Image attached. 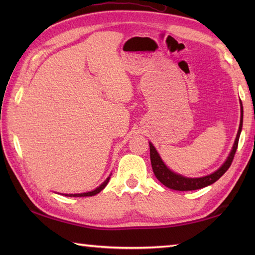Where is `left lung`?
Returning <instances> with one entry per match:
<instances>
[{
	"label": "left lung",
	"mask_w": 255,
	"mask_h": 255,
	"mask_svg": "<svg viewBox=\"0 0 255 255\" xmlns=\"http://www.w3.org/2000/svg\"><path fill=\"white\" fill-rule=\"evenodd\" d=\"M242 122H243V108L241 104V119H240L239 130H238L236 141H235L234 147H232V150L228 156V159H227L225 163L220 166V169L214 172L213 174L204 176V177L189 178V177H184L182 175H178L176 173L172 172L171 170L167 169L166 165L163 163V161L161 160L160 155L158 154V152H156V150L153 147V144L149 143L151 165H152V170L155 177L158 178L163 185H165L166 187H169L171 189H175V191H194V189L203 188L210 185V184L215 183L225 174L227 170L229 169L232 163V160L235 158L236 151L238 148V142H239V137L242 129Z\"/></svg>",
	"instance_id": "obj_1"
}]
</instances>
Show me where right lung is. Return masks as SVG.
I'll return each instance as SVG.
<instances>
[{"label":"right lung","instance_id":"obj_1","mask_svg":"<svg viewBox=\"0 0 255 255\" xmlns=\"http://www.w3.org/2000/svg\"><path fill=\"white\" fill-rule=\"evenodd\" d=\"M108 181H110V177L107 178V180L102 184V185H100L99 187H97L96 189H94V191H92V192H88V193H82V194H67L66 196H73V197H85V196H94V195H96L97 193H100L103 188H104L106 185H107V183H108Z\"/></svg>","mask_w":255,"mask_h":255}]
</instances>
